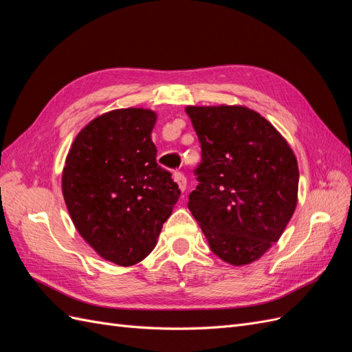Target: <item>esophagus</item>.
Segmentation results:
<instances>
[{"instance_id":"34e87169","label":"esophagus","mask_w":352,"mask_h":352,"mask_svg":"<svg viewBox=\"0 0 352 352\" xmlns=\"http://www.w3.org/2000/svg\"><path fill=\"white\" fill-rule=\"evenodd\" d=\"M173 177H175V182L177 184L179 189L184 192V190L186 189V177H185V175L182 172H175Z\"/></svg>"}]
</instances>
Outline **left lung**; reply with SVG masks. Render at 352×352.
Instances as JSON below:
<instances>
[{
    "instance_id": "obj_1",
    "label": "left lung",
    "mask_w": 352,
    "mask_h": 352,
    "mask_svg": "<svg viewBox=\"0 0 352 352\" xmlns=\"http://www.w3.org/2000/svg\"><path fill=\"white\" fill-rule=\"evenodd\" d=\"M201 144L188 208L211 251L233 265L258 260L289 223L296 158L273 124L247 107H186Z\"/></svg>"
}]
</instances>
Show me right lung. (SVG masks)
I'll use <instances>...</instances> for the list:
<instances>
[{"instance_id": "add662e5", "label": "right lung", "mask_w": 352, "mask_h": 352, "mask_svg": "<svg viewBox=\"0 0 352 352\" xmlns=\"http://www.w3.org/2000/svg\"><path fill=\"white\" fill-rule=\"evenodd\" d=\"M151 110L120 109L87 124L63 170V195L80 236L102 258L133 265L150 254L180 197L157 164Z\"/></svg>"}]
</instances>
